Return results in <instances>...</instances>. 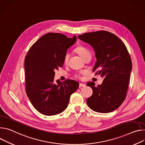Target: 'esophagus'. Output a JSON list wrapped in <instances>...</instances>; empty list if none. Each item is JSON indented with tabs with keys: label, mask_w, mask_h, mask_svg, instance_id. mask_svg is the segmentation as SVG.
I'll return each instance as SVG.
<instances>
[{
	"label": "esophagus",
	"mask_w": 145,
	"mask_h": 145,
	"mask_svg": "<svg viewBox=\"0 0 145 145\" xmlns=\"http://www.w3.org/2000/svg\"><path fill=\"white\" fill-rule=\"evenodd\" d=\"M86 86L85 84H82V83H79V88H82V87H85Z\"/></svg>",
	"instance_id": "1"
}]
</instances>
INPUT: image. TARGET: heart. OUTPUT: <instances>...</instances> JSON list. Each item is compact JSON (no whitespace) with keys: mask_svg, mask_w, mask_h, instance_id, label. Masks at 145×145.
I'll return each mask as SVG.
<instances>
[{"mask_svg":"<svg viewBox=\"0 0 145 145\" xmlns=\"http://www.w3.org/2000/svg\"><path fill=\"white\" fill-rule=\"evenodd\" d=\"M75 51L83 59H84L87 56L90 55H91L90 52L86 49V48H85L84 46H83L82 45H79V46H76L75 49ZM68 60H69V55L67 54H66L64 57L63 63L64 64H66L68 62ZM85 73H86L85 71H81L78 74L75 75V77L81 78V75L85 74Z\"/></svg>","mask_w":145,"mask_h":145,"instance_id":"b5f03b06","label":"heart"}]
</instances>
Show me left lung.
Masks as SVG:
<instances>
[{
    "instance_id": "8db88e82",
    "label": "left lung",
    "mask_w": 145,
    "mask_h": 145,
    "mask_svg": "<svg viewBox=\"0 0 145 145\" xmlns=\"http://www.w3.org/2000/svg\"><path fill=\"white\" fill-rule=\"evenodd\" d=\"M78 39L94 48L97 61L93 71L104 78L101 85H86L93 90L86 100L89 108L100 113H108L118 109L125 99L129 85L132 61L123 41L109 31L100 30L84 33Z\"/></svg>"
}]
</instances>
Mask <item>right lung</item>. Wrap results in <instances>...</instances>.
<instances>
[{
	"label": "right lung",
	"mask_w": 145,
	"mask_h": 145,
	"mask_svg": "<svg viewBox=\"0 0 145 145\" xmlns=\"http://www.w3.org/2000/svg\"><path fill=\"white\" fill-rule=\"evenodd\" d=\"M76 37L58 33L44 35L29 49L25 59V90L31 104L40 113L55 115L65 110L79 83L67 79L54 81L55 70L63 65L68 48Z\"/></svg>",
	"instance_id": "obj_1"
}]
</instances>
